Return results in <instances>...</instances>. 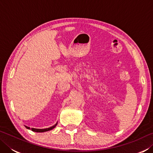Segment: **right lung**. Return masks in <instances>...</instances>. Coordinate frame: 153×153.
I'll use <instances>...</instances> for the list:
<instances>
[{
	"label": "right lung",
	"mask_w": 153,
	"mask_h": 153,
	"mask_svg": "<svg viewBox=\"0 0 153 153\" xmlns=\"http://www.w3.org/2000/svg\"><path fill=\"white\" fill-rule=\"evenodd\" d=\"M57 125V123H56L55 125H54L53 126L51 127V128H46V129H36V128H31L32 131H36V132H44V131H49V130H51V129H53ZM25 128H27V129H30V127H27V126H25Z\"/></svg>",
	"instance_id": "1"
}]
</instances>
